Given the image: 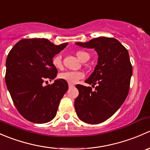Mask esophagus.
Wrapping results in <instances>:
<instances>
[{
	"mask_svg": "<svg viewBox=\"0 0 150 150\" xmlns=\"http://www.w3.org/2000/svg\"><path fill=\"white\" fill-rule=\"evenodd\" d=\"M74 87H75V86H74L73 84L69 83V88H74Z\"/></svg>",
	"mask_w": 150,
	"mask_h": 150,
	"instance_id": "obj_1",
	"label": "esophagus"
}]
</instances>
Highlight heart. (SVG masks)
Masks as SVG:
<instances>
[{
	"mask_svg": "<svg viewBox=\"0 0 150 150\" xmlns=\"http://www.w3.org/2000/svg\"><path fill=\"white\" fill-rule=\"evenodd\" d=\"M76 56L78 58L83 62L88 61L89 59V54L83 51H78L76 52ZM52 64L57 69L62 68V61L61 56L57 55L52 59ZM85 77V74L81 71H67L62 72L59 75V78L62 80L67 81L69 83H76L78 81L83 79Z\"/></svg>",
	"mask_w": 150,
	"mask_h": 150,
	"instance_id": "obj_1",
	"label": "heart"
}]
</instances>
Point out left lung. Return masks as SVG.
Instances as JSON below:
<instances>
[{
  "mask_svg": "<svg viewBox=\"0 0 150 150\" xmlns=\"http://www.w3.org/2000/svg\"><path fill=\"white\" fill-rule=\"evenodd\" d=\"M84 48H94L98 64L85 82L92 87L78 84L79 95L75 100L77 115L90 124L103 122L120 107L129 92L132 65L128 50L117 39L99 37L87 43H76Z\"/></svg>",
  "mask_w": 150,
  "mask_h": 150,
  "instance_id": "8db88e82",
  "label": "left lung"
}]
</instances>
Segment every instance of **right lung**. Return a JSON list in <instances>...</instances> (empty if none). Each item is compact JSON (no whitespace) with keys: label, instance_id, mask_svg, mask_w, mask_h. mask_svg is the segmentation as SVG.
<instances>
[{"label":"right lung","instance_id":"right-lung-1","mask_svg":"<svg viewBox=\"0 0 150 150\" xmlns=\"http://www.w3.org/2000/svg\"><path fill=\"white\" fill-rule=\"evenodd\" d=\"M67 44L57 46L46 38H26L16 43L8 53L6 83L16 108L29 121L46 123L57 115L68 89L67 82L59 79L47 86L43 82L57 77L52 59Z\"/></svg>","mask_w":150,"mask_h":150}]
</instances>
